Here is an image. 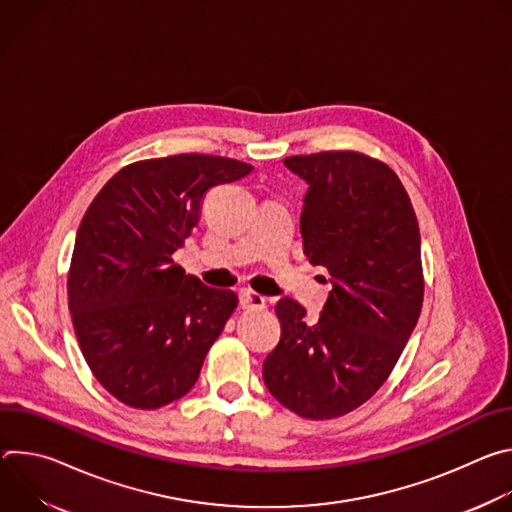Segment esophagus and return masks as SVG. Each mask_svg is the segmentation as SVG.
<instances>
[{
  "mask_svg": "<svg viewBox=\"0 0 512 512\" xmlns=\"http://www.w3.org/2000/svg\"><path fill=\"white\" fill-rule=\"evenodd\" d=\"M239 304L245 310H257V308L261 310V308H265V298L261 294H257V291H253V289H243L241 294H239Z\"/></svg>",
  "mask_w": 512,
  "mask_h": 512,
  "instance_id": "1",
  "label": "esophagus"
}]
</instances>
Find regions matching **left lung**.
Returning <instances> with one entry per match:
<instances>
[{
    "label": "left lung",
    "mask_w": 512,
    "mask_h": 512,
    "mask_svg": "<svg viewBox=\"0 0 512 512\" xmlns=\"http://www.w3.org/2000/svg\"><path fill=\"white\" fill-rule=\"evenodd\" d=\"M308 182L304 253L330 273L316 322L291 298L275 314L281 338L263 362L269 393L306 419H334L369 401L389 379L423 304L421 237L399 176L360 152L291 156Z\"/></svg>",
    "instance_id": "obj_1"
}]
</instances>
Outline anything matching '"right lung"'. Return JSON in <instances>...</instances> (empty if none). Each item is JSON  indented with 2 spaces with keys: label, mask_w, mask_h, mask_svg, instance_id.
<instances>
[{
  "label": "right lung",
  "mask_w": 512,
  "mask_h": 512,
  "mask_svg": "<svg viewBox=\"0 0 512 512\" xmlns=\"http://www.w3.org/2000/svg\"><path fill=\"white\" fill-rule=\"evenodd\" d=\"M253 166L206 154L121 168L87 208L68 269V310L95 379L121 403L158 409L198 381L237 308L172 255L198 225L206 192Z\"/></svg>",
  "instance_id": "obj_1"
}]
</instances>
